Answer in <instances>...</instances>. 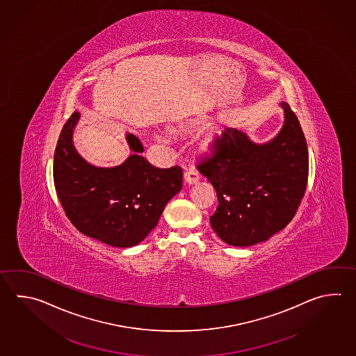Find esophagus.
I'll return each instance as SVG.
<instances>
[{
    "label": "esophagus",
    "instance_id": "esophagus-1",
    "mask_svg": "<svg viewBox=\"0 0 356 356\" xmlns=\"http://www.w3.org/2000/svg\"><path fill=\"white\" fill-rule=\"evenodd\" d=\"M184 177H185V181L188 182L189 185L196 184V182L200 180V176H199L197 171L194 170V168H190L189 171H186V172L184 174Z\"/></svg>",
    "mask_w": 356,
    "mask_h": 356
}]
</instances>
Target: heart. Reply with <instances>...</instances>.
Masks as SVG:
<instances>
[{
	"mask_svg": "<svg viewBox=\"0 0 356 356\" xmlns=\"http://www.w3.org/2000/svg\"><path fill=\"white\" fill-rule=\"evenodd\" d=\"M157 139H159V140H162V137H161V136H159V137H157Z\"/></svg>",
	"mask_w": 356,
	"mask_h": 356,
	"instance_id": "b5f03b06",
	"label": "heart"
}]
</instances>
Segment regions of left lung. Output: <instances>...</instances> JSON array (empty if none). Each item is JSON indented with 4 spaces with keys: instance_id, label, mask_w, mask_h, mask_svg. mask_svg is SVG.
Returning a JSON list of instances; mask_svg holds the SVG:
<instances>
[{
    "instance_id": "left-lung-1",
    "label": "left lung",
    "mask_w": 356,
    "mask_h": 356,
    "mask_svg": "<svg viewBox=\"0 0 356 356\" xmlns=\"http://www.w3.org/2000/svg\"><path fill=\"white\" fill-rule=\"evenodd\" d=\"M284 124L266 143L225 127L211 154L197 163L217 191L211 228L220 240L248 247L268 240L291 222L308 180V148L296 114L282 102Z\"/></svg>"
}]
</instances>
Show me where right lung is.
Listing matches in <instances>:
<instances>
[{
  "label": "right lung",
  "instance_id": "add662e5",
  "mask_svg": "<svg viewBox=\"0 0 356 356\" xmlns=\"http://www.w3.org/2000/svg\"><path fill=\"white\" fill-rule=\"evenodd\" d=\"M80 116L74 111L67 120L54 152L53 179L59 202L81 233L109 246H136L181 190L182 170L152 166L140 156L143 145L131 133L125 138L133 153L122 165L88 163L73 145Z\"/></svg>",
  "mask_w": 356,
  "mask_h": 356
}]
</instances>
